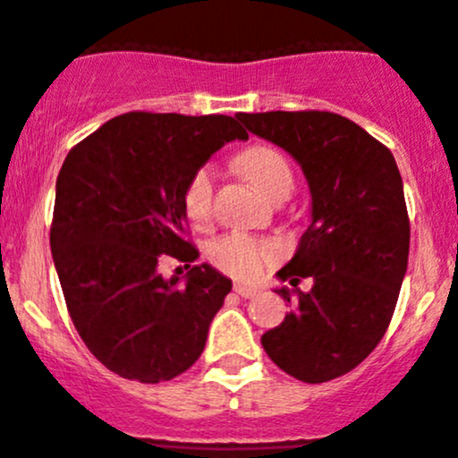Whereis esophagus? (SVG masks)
Returning <instances> with one entry per match:
<instances>
[{
	"instance_id": "obj_1",
	"label": "esophagus",
	"mask_w": 458,
	"mask_h": 458,
	"mask_svg": "<svg viewBox=\"0 0 458 458\" xmlns=\"http://www.w3.org/2000/svg\"><path fill=\"white\" fill-rule=\"evenodd\" d=\"M234 293L242 297H246V300H250V297L259 295V288L257 286H248V284H234Z\"/></svg>"
}]
</instances>
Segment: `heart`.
<instances>
[{"instance_id":"heart-1","label":"heart","mask_w":458,"mask_h":458,"mask_svg":"<svg viewBox=\"0 0 458 458\" xmlns=\"http://www.w3.org/2000/svg\"><path fill=\"white\" fill-rule=\"evenodd\" d=\"M237 165L252 185L273 201H284L293 192L295 176L282 152L268 145H252L237 157ZM215 197V170L201 165L192 172L183 190V212L192 225H208ZM277 257V246L268 239L246 233H228L208 246V259L233 277L250 279Z\"/></svg>"}]
</instances>
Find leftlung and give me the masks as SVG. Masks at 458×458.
<instances>
[{"label":"left lung","instance_id":"1","mask_svg":"<svg viewBox=\"0 0 458 458\" xmlns=\"http://www.w3.org/2000/svg\"><path fill=\"white\" fill-rule=\"evenodd\" d=\"M248 131L286 149L310 188V225L277 273L295 291L279 327L261 335L270 360L304 383L356 369L383 340L410 257V216L392 152L331 111L239 114ZM301 276L314 288L301 293Z\"/></svg>","mask_w":458,"mask_h":458}]
</instances>
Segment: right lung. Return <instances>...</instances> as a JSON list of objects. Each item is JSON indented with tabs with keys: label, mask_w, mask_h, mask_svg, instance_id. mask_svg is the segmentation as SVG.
Segmentation results:
<instances>
[{
	"label": "right lung",
	"mask_w": 458,
	"mask_h": 458,
	"mask_svg": "<svg viewBox=\"0 0 458 458\" xmlns=\"http://www.w3.org/2000/svg\"><path fill=\"white\" fill-rule=\"evenodd\" d=\"M248 134L237 118L130 111L80 140L55 183L51 252L73 327L109 371L161 383L188 371L233 282L190 266L183 190L221 145ZM188 260L186 286L157 273Z\"/></svg>",
	"instance_id": "obj_1"
}]
</instances>
